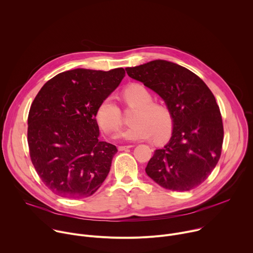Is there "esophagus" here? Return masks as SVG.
Returning <instances> with one entry per match:
<instances>
[{
	"instance_id": "34e87169",
	"label": "esophagus",
	"mask_w": 253,
	"mask_h": 253,
	"mask_svg": "<svg viewBox=\"0 0 253 253\" xmlns=\"http://www.w3.org/2000/svg\"><path fill=\"white\" fill-rule=\"evenodd\" d=\"M131 147H133V145H125V146H119V147H118V150H119V151H123V150L129 149V148H131Z\"/></svg>"
}]
</instances>
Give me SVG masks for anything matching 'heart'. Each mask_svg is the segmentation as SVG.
<instances>
[{"label":"heart","instance_id":"heart-1","mask_svg":"<svg viewBox=\"0 0 253 253\" xmlns=\"http://www.w3.org/2000/svg\"><path fill=\"white\" fill-rule=\"evenodd\" d=\"M123 98L130 107L137 108L134 125L118 134V138L130 141L148 139L154 136L157 141L166 139L173 127V115L169 108L154 103L150 92L142 85L134 84L123 91ZM96 119L106 133L117 131L122 125V113L112 97L101 101L96 111Z\"/></svg>","mask_w":253,"mask_h":253}]
</instances>
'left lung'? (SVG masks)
<instances>
[{"mask_svg": "<svg viewBox=\"0 0 253 253\" xmlns=\"http://www.w3.org/2000/svg\"><path fill=\"white\" fill-rule=\"evenodd\" d=\"M132 79L156 92L173 115L172 136L154 151L145 171L161 187L188 191L199 186L217 164L223 124L207 85L190 70L165 60L126 68Z\"/></svg>", "mask_w": 253, "mask_h": 253, "instance_id": "obj_1", "label": "left lung"}]
</instances>
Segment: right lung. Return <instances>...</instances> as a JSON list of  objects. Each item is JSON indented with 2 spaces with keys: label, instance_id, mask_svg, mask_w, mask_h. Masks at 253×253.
Listing matches in <instances>:
<instances>
[{
  "label": "right lung",
  "instance_id": "obj_1",
  "mask_svg": "<svg viewBox=\"0 0 253 253\" xmlns=\"http://www.w3.org/2000/svg\"><path fill=\"white\" fill-rule=\"evenodd\" d=\"M124 76L123 68L66 71L50 79L34 99L28 116L30 157L53 193L89 197L104 182L118 150L98 139L96 111Z\"/></svg>",
  "mask_w": 253,
  "mask_h": 253
}]
</instances>
